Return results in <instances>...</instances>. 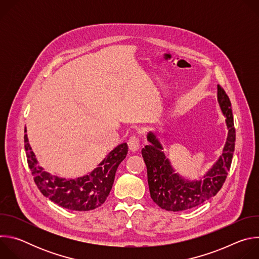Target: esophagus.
I'll list each match as a JSON object with an SVG mask.
<instances>
[{
  "label": "esophagus",
  "instance_id": "obj_1",
  "mask_svg": "<svg viewBox=\"0 0 259 259\" xmlns=\"http://www.w3.org/2000/svg\"><path fill=\"white\" fill-rule=\"evenodd\" d=\"M128 146H129L130 151L136 152L139 149V138L136 135H132L128 139Z\"/></svg>",
  "mask_w": 259,
  "mask_h": 259
}]
</instances>
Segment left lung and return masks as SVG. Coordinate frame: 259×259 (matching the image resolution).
Instances as JSON below:
<instances>
[{
  "instance_id": "1",
  "label": "left lung",
  "mask_w": 259,
  "mask_h": 259,
  "mask_svg": "<svg viewBox=\"0 0 259 259\" xmlns=\"http://www.w3.org/2000/svg\"><path fill=\"white\" fill-rule=\"evenodd\" d=\"M217 100L226 117L228 137L223 154L199 180L184 179L175 173L156 134L153 132L147 134L146 138L151 144L143 147L141 155L147 169L151 198L162 209L173 212L192 209L214 197L223 188L235 151L236 130L231 100L219 85H217Z\"/></svg>"
}]
</instances>
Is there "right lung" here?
<instances>
[{
  "label": "right lung",
  "instance_id": "add662e5",
  "mask_svg": "<svg viewBox=\"0 0 259 259\" xmlns=\"http://www.w3.org/2000/svg\"><path fill=\"white\" fill-rule=\"evenodd\" d=\"M24 149L28 167L40 192L55 204L73 211L93 210L105 202L113 188L117 169L128 153L127 143H121L91 173L76 179H65L44 171L31 151L26 134Z\"/></svg>",
  "mask_w": 259,
  "mask_h": 259
}]
</instances>
